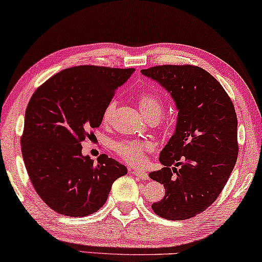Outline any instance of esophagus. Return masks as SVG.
I'll list each match as a JSON object with an SVG mask.
<instances>
[{
  "mask_svg": "<svg viewBox=\"0 0 262 262\" xmlns=\"http://www.w3.org/2000/svg\"><path fill=\"white\" fill-rule=\"evenodd\" d=\"M132 174L139 179H142V180H149V174L143 169H132Z\"/></svg>",
  "mask_w": 262,
  "mask_h": 262,
  "instance_id": "obj_1",
  "label": "esophagus"
}]
</instances>
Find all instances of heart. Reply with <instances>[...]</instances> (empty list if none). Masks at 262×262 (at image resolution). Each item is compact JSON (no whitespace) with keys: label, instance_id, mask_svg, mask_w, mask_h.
Instances as JSON below:
<instances>
[{"label":"heart","instance_id":"heart-1","mask_svg":"<svg viewBox=\"0 0 262 262\" xmlns=\"http://www.w3.org/2000/svg\"><path fill=\"white\" fill-rule=\"evenodd\" d=\"M137 102L139 110L146 119H159L163 112V100L155 92L144 91L138 95ZM117 102L114 100L107 103L102 112L103 123H110L112 119ZM154 145L148 141H136V139H123L113 143L112 149L120 159L131 164H139L144 160L145 154L151 151Z\"/></svg>","mask_w":262,"mask_h":262}]
</instances>
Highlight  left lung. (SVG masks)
I'll list each match as a JSON object with an SVG mask.
<instances>
[{"instance_id":"8db88e82","label":"left lung","mask_w":262,"mask_h":262,"mask_svg":"<svg viewBox=\"0 0 262 262\" xmlns=\"http://www.w3.org/2000/svg\"><path fill=\"white\" fill-rule=\"evenodd\" d=\"M142 74L160 82L179 110L175 134L160 154L164 167L150 173L166 189L151 207L166 220H188L216 202L237 161L234 103L220 82L199 67L166 64Z\"/></svg>"}]
</instances>
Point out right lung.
<instances>
[{
  "label": "right lung",
  "instance_id": "right-lung-1",
  "mask_svg": "<svg viewBox=\"0 0 262 262\" xmlns=\"http://www.w3.org/2000/svg\"><path fill=\"white\" fill-rule=\"evenodd\" d=\"M135 69L78 66L62 70L33 93L25 113L21 151L35 192L69 217L94 213L127 168L105 154L94 163L81 143L99 127L102 112Z\"/></svg>",
  "mask_w": 262,
  "mask_h": 262
}]
</instances>
